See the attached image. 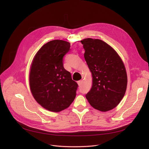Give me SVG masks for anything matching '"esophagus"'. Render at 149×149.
<instances>
[{"label": "esophagus", "mask_w": 149, "mask_h": 149, "mask_svg": "<svg viewBox=\"0 0 149 149\" xmlns=\"http://www.w3.org/2000/svg\"><path fill=\"white\" fill-rule=\"evenodd\" d=\"M77 82H78V86H81V84H82V80H81V81L80 80V81H78Z\"/></svg>", "instance_id": "1"}]
</instances>
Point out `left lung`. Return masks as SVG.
<instances>
[{
	"instance_id": "obj_1",
	"label": "left lung",
	"mask_w": 149,
	"mask_h": 149,
	"mask_svg": "<svg viewBox=\"0 0 149 149\" xmlns=\"http://www.w3.org/2000/svg\"><path fill=\"white\" fill-rule=\"evenodd\" d=\"M81 42L93 77V86L86 98L96 110H111L118 105L126 91L127 77L124 63L117 52L100 39L86 38Z\"/></svg>"
}]
</instances>
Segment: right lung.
Wrapping results in <instances>:
<instances>
[{"label":"right lung","instance_id":"obj_1","mask_svg":"<svg viewBox=\"0 0 149 149\" xmlns=\"http://www.w3.org/2000/svg\"><path fill=\"white\" fill-rule=\"evenodd\" d=\"M70 44L53 40L42 46L33 58L29 73V86L35 100L52 112L68 108L74 100L77 83L63 66V58Z\"/></svg>","mask_w":149,"mask_h":149}]
</instances>
